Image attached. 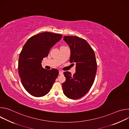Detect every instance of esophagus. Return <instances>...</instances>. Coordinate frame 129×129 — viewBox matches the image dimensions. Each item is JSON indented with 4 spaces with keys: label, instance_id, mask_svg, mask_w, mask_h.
<instances>
[{
    "label": "esophagus",
    "instance_id": "obj_1",
    "mask_svg": "<svg viewBox=\"0 0 129 129\" xmlns=\"http://www.w3.org/2000/svg\"><path fill=\"white\" fill-rule=\"evenodd\" d=\"M63 74V72L62 71L60 70V71H59V75H62Z\"/></svg>",
    "mask_w": 129,
    "mask_h": 129
}]
</instances>
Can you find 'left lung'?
<instances>
[{
    "instance_id": "left-lung-1",
    "label": "left lung",
    "mask_w": 129,
    "mask_h": 129,
    "mask_svg": "<svg viewBox=\"0 0 129 129\" xmlns=\"http://www.w3.org/2000/svg\"><path fill=\"white\" fill-rule=\"evenodd\" d=\"M70 49V62L76 63L73 76L64 72L66 81L62 84L63 93L68 98L77 100L84 96L92 86L97 70L95 53L89 43L77 36L64 37Z\"/></svg>"
}]
</instances>
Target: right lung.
<instances>
[{
	"label": "right lung",
	"instance_id": "right-lung-1",
	"mask_svg": "<svg viewBox=\"0 0 129 129\" xmlns=\"http://www.w3.org/2000/svg\"><path fill=\"white\" fill-rule=\"evenodd\" d=\"M62 36L50 32L41 33L31 37L23 47L19 58L18 72L24 88L34 96L47 94L59 75L57 69H44L41 62Z\"/></svg>",
	"mask_w": 129,
	"mask_h": 129
}]
</instances>
